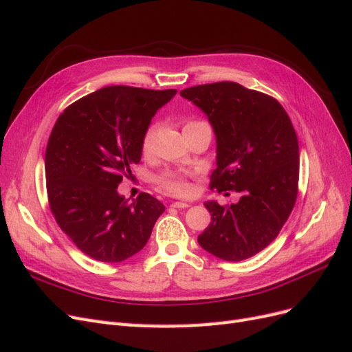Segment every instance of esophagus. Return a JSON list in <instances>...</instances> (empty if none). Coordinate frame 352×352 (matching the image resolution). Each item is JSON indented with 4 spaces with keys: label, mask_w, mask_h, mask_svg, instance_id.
Here are the masks:
<instances>
[{
    "label": "esophagus",
    "mask_w": 352,
    "mask_h": 352,
    "mask_svg": "<svg viewBox=\"0 0 352 352\" xmlns=\"http://www.w3.org/2000/svg\"><path fill=\"white\" fill-rule=\"evenodd\" d=\"M189 206H190L189 202H184V201H175L170 204V207H173V208H188Z\"/></svg>",
    "instance_id": "obj_1"
}]
</instances>
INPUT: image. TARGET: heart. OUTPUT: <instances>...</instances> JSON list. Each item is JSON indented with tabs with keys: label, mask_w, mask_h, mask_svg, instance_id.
<instances>
[{
	"label": "heart",
	"mask_w": 352,
	"mask_h": 352,
	"mask_svg": "<svg viewBox=\"0 0 352 352\" xmlns=\"http://www.w3.org/2000/svg\"><path fill=\"white\" fill-rule=\"evenodd\" d=\"M201 124H206V123L199 122V120H190L184 126V132L192 129V127H195V126H201ZM155 132H157L155 126H150L146 129V132L144 133L142 141H141V151L144 155H148L153 153ZM189 177H190V175H188V173L164 172L162 176H158L157 184H158V188L168 195L186 197L192 192V186H190V184H189Z\"/></svg>",
	"instance_id": "1"
}]
</instances>
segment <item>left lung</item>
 I'll use <instances>...</instances> for the list:
<instances>
[{
  "instance_id": "8db88e82",
  "label": "left lung",
  "mask_w": 352,
  "mask_h": 352,
  "mask_svg": "<svg viewBox=\"0 0 352 352\" xmlns=\"http://www.w3.org/2000/svg\"><path fill=\"white\" fill-rule=\"evenodd\" d=\"M204 111L216 133L217 167L211 189L236 190V204L207 201L202 248L226 261L247 260L279 235L298 195L300 148L289 116L278 100L236 82L180 91Z\"/></svg>"
}]
</instances>
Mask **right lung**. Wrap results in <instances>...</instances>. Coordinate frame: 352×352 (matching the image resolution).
<instances>
[{
  "mask_svg": "<svg viewBox=\"0 0 352 352\" xmlns=\"http://www.w3.org/2000/svg\"><path fill=\"white\" fill-rule=\"evenodd\" d=\"M176 89L105 87L70 104L52 127L45 151L47 194L61 230L88 257L120 263L150 239L164 206L150 194L117 192L151 119Z\"/></svg>",
  "mask_w": 352,
  "mask_h": 352,
  "instance_id": "1",
  "label": "right lung"
}]
</instances>
